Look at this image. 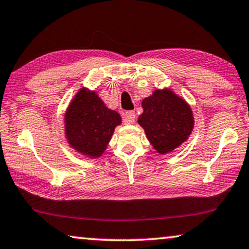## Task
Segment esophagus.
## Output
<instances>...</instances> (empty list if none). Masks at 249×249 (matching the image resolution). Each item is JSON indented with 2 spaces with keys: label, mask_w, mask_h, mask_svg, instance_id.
Here are the masks:
<instances>
[{
  "label": "esophagus",
  "mask_w": 249,
  "mask_h": 249,
  "mask_svg": "<svg viewBox=\"0 0 249 249\" xmlns=\"http://www.w3.org/2000/svg\"><path fill=\"white\" fill-rule=\"evenodd\" d=\"M135 113L134 111L129 110L125 113V123L126 124H133L135 122Z\"/></svg>",
  "instance_id": "1"
}]
</instances>
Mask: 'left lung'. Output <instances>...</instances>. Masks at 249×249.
<instances>
[{
	"label": "left lung",
	"instance_id": "obj_1",
	"mask_svg": "<svg viewBox=\"0 0 249 249\" xmlns=\"http://www.w3.org/2000/svg\"><path fill=\"white\" fill-rule=\"evenodd\" d=\"M142 108L138 123L160 155L173 152L192 134L194 128L192 108L171 89L155 90L151 96L142 100Z\"/></svg>",
	"mask_w": 249,
	"mask_h": 249
}]
</instances>
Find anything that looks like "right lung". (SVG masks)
I'll list each match as a JSON object with an SVG mask.
<instances>
[{
	"instance_id": "add662e5",
	"label": "right lung",
	"mask_w": 249,
	"mask_h": 249,
	"mask_svg": "<svg viewBox=\"0 0 249 249\" xmlns=\"http://www.w3.org/2000/svg\"><path fill=\"white\" fill-rule=\"evenodd\" d=\"M121 115L108 108L94 90L80 88L64 114V134L80 155L97 159L104 155Z\"/></svg>"
}]
</instances>
